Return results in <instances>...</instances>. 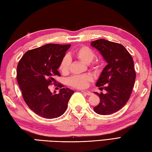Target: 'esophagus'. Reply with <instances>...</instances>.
<instances>
[{
    "mask_svg": "<svg viewBox=\"0 0 152 152\" xmlns=\"http://www.w3.org/2000/svg\"><path fill=\"white\" fill-rule=\"evenodd\" d=\"M83 93H84V94H86V95H88V96H91L92 94V93L91 92H90V91H81Z\"/></svg>",
    "mask_w": 152,
    "mask_h": 152,
    "instance_id": "1",
    "label": "esophagus"
}]
</instances>
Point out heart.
<instances>
[{
  "mask_svg": "<svg viewBox=\"0 0 152 152\" xmlns=\"http://www.w3.org/2000/svg\"><path fill=\"white\" fill-rule=\"evenodd\" d=\"M73 56L85 64H89L92 62L96 56L94 51L86 46H81L77 48L73 52ZM71 63L70 58L68 56H65L61 60L59 66V69L63 74H67L69 72ZM92 69L98 71L100 68V65L98 63H94L92 65ZM92 80V77L89 75H80L73 76L69 79V85L73 88H85L87 87L89 82Z\"/></svg>",
  "mask_w": 152,
  "mask_h": 152,
  "instance_id": "b5f03b06",
  "label": "heart"
}]
</instances>
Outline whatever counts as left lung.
<instances>
[{
	"label": "left lung",
	"instance_id": "obj_1",
	"mask_svg": "<svg viewBox=\"0 0 152 152\" xmlns=\"http://www.w3.org/2000/svg\"><path fill=\"white\" fill-rule=\"evenodd\" d=\"M91 45L100 52L107 62L96 85L106 90V93L94 92L100 97V103L94 111L100 115H110L121 109L131 96L136 79L134 61L119 43L102 39L92 41Z\"/></svg>",
	"mask_w": 152,
	"mask_h": 152
}]
</instances>
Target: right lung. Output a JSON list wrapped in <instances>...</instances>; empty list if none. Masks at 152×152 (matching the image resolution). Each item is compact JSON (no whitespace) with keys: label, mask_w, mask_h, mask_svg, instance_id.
I'll use <instances>...</instances> for the list:
<instances>
[{"label":"right lung","mask_w":152,"mask_h":152,"mask_svg":"<svg viewBox=\"0 0 152 152\" xmlns=\"http://www.w3.org/2000/svg\"><path fill=\"white\" fill-rule=\"evenodd\" d=\"M70 45L47 44L26 52L17 67V80L23 100L37 115L46 119L62 115L73 91L60 88L59 94L52 93L49 86L60 76L58 71ZM55 82V81H54Z\"/></svg>","instance_id":"right-lung-1"}]
</instances>
